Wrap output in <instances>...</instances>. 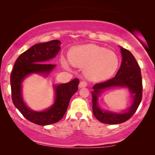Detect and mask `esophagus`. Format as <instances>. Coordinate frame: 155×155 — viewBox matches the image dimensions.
<instances>
[{
	"instance_id": "1",
	"label": "esophagus",
	"mask_w": 155,
	"mask_h": 155,
	"mask_svg": "<svg viewBox=\"0 0 155 155\" xmlns=\"http://www.w3.org/2000/svg\"><path fill=\"white\" fill-rule=\"evenodd\" d=\"M87 82L85 81H81L79 84V87L80 88L85 87H87Z\"/></svg>"
}]
</instances>
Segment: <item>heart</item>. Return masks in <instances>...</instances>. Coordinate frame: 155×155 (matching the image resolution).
<instances>
[{
	"label": "heart",
	"mask_w": 155,
	"mask_h": 155,
	"mask_svg": "<svg viewBox=\"0 0 155 155\" xmlns=\"http://www.w3.org/2000/svg\"><path fill=\"white\" fill-rule=\"evenodd\" d=\"M68 60L73 66L84 68V75L92 81L108 79L119 65V58L115 52L93 44L73 48L68 53ZM63 64L68 66L64 59Z\"/></svg>",
	"instance_id": "obj_1"
}]
</instances>
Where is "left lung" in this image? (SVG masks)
I'll list each match as a JSON object with an SVG mask.
<instances>
[{"mask_svg": "<svg viewBox=\"0 0 155 155\" xmlns=\"http://www.w3.org/2000/svg\"><path fill=\"white\" fill-rule=\"evenodd\" d=\"M122 63L116 76L104 82L94 84L92 92L93 114L99 121L107 124H122L133 116L143 97V82L140 68L135 57L128 50L120 46ZM115 86L127 87L133 96L131 107L124 113H114L101 110L98 106V97L104 89Z\"/></svg>", "mask_w": 155, "mask_h": 155, "instance_id": "8db88e82", "label": "left lung"}]
</instances>
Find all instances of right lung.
<instances>
[{
    "instance_id": "1",
    "label": "right lung",
    "mask_w": 155,
    "mask_h": 155,
    "mask_svg": "<svg viewBox=\"0 0 155 155\" xmlns=\"http://www.w3.org/2000/svg\"><path fill=\"white\" fill-rule=\"evenodd\" d=\"M58 40L35 44L17 58L10 75L12 99L14 105L25 118L34 124L46 126L58 122L63 117L68 107L70 99L78 90L79 79L54 85L56 99L49 109L35 111L25 104L22 96V82L27 75L32 73L48 75L56 65L46 63L54 58L61 49Z\"/></svg>"
}]
</instances>
